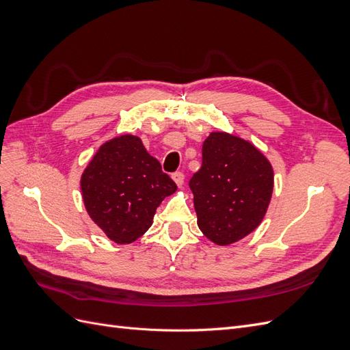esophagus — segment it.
<instances>
[{"label": "esophagus", "mask_w": 350, "mask_h": 350, "mask_svg": "<svg viewBox=\"0 0 350 350\" xmlns=\"http://www.w3.org/2000/svg\"><path fill=\"white\" fill-rule=\"evenodd\" d=\"M172 179H174L175 184H176L178 187H181V185L184 184V179H185V176H184V174H183V172H175V174H172Z\"/></svg>", "instance_id": "1"}]
</instances>
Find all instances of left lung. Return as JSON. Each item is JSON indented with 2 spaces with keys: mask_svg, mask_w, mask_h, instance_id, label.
<instances>
[{
  "mask_svg": "<svg viewBox=\"0 0 350 350\" xmlns=\"http://www.w3.org/2000/svg\"><path fill=\"white\" fill-rule=\"evenodd\" d=\"M189 188L201 232L219 245H228L248 235L266 215L273 169L251 143L226 133H211Z\"/></svg>",
  "mask_w": 350,
  "mask_h": 350,
  "instance_id": "8db88e82",
  "label": "left lung"
}]
</instances>
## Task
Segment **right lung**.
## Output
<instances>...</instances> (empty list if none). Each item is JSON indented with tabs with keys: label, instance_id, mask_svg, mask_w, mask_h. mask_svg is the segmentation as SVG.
Listing matches in <instances>:
<instances>
[{
	"label": "right lung",
	"instance_id": "right-lung-1",
	"mask_svg": "<svg viewBox=\"0 0 350 350\" xmlns=\"http://www.w3.org/2000/svg\"><path fill=\"white\" fill-rule=\"evenodd\" d=\"M80 184L89 216L116 243L140 238L163 198L176 191L157 159L130 134L105 143L84 169Z\"/></svg>",
	"mask_w": 350,
	"mask_h": 350
}]
</instances>
